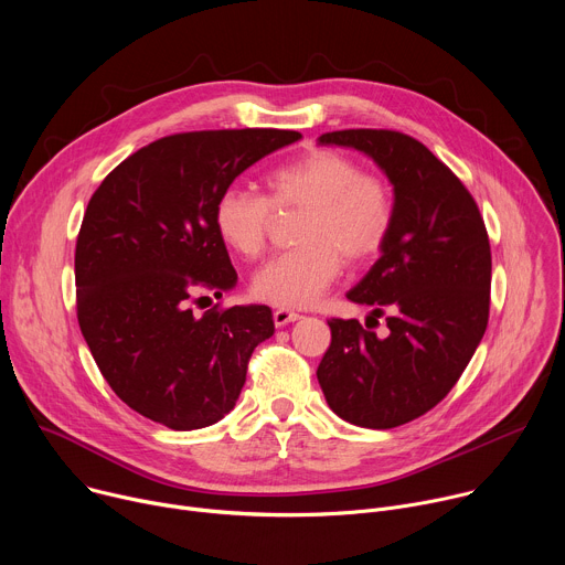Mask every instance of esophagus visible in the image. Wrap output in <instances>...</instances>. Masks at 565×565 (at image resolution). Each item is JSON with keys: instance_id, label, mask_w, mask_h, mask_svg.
<instances>
[{"instance_id": "34e87169", "label": "esophagus", "mask_w": 565, "mask_h": 565, "mask_svg": "<svg viewBox=\"0 0 565 565\" xmlns=\"http://www.w3.org/2000/svg\"><path fill=\"white\" fill-rule=\"evenodd\" d=\"M273 317H275V324L277 327H286V324H290V321H297L301 315L290 310V308H277Z\"/></svg>"}]
</instances>
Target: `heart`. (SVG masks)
<instances>
[{"label":"heart","mask_w":565,"mask_h":565,"mask_svg":"<svg viewBox=\"0 0 565 565\" xmlns=\"http://www.w3.org/2000/svg\"><path fill=\"white\" fill-rule=\"evenodd\" d=\"M268 196L225 188L214 201V227L236 255L255 259L266 250L277 212H301L297 248L262 266L253 279L259 299L281 308L312 306L347 264H366L388 244L395 194L386 179L362 170L335 149H312L266 177Z\"/></svg>","instance_id":"b5f03b06"}]
</instances>
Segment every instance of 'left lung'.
<instances>
[{
    "label": "left lung",
    "mask_w": 565,
    "mask_h": 565,
    "mask_svg": "<svg viewBox=\"0 0 565 565\" xmlns=\"http://www.w3.org/2000/svg\"><path fill=\"white\" fill-rule=\"evenodd\" d=\"M369 153L395 192V225L382 257L347 295L386 315L384 338L358 319L331 317L317 366L329 407L351 425H407L454 388L490 319L492 250L462 181L420 140L393 129L319 136ZM369 317V319H375Z\"/></svg>",
    "instance_id": "left-lung-1"
}]
</instances>
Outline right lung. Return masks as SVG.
<instances>
[{
    "label": "right lung",
    "mask_w": 565,
    "mask_h": 565,
    "mask_svg": "<svg viewBox=\"0 0 565 565\" xmlns=\"http://www.w3.org/2000/svg\"><path fill=\"white\" fill-rule=\"evenodd\" d=\"M290 129H205L158 138L94 192L75 244V310L114 393L177 431L221 420L253 351L275 333L268 306H221L203 292L236 284L214 227V201Z\"/></svg>",
    "instance_id": "obj_1"
}]
</instances>
